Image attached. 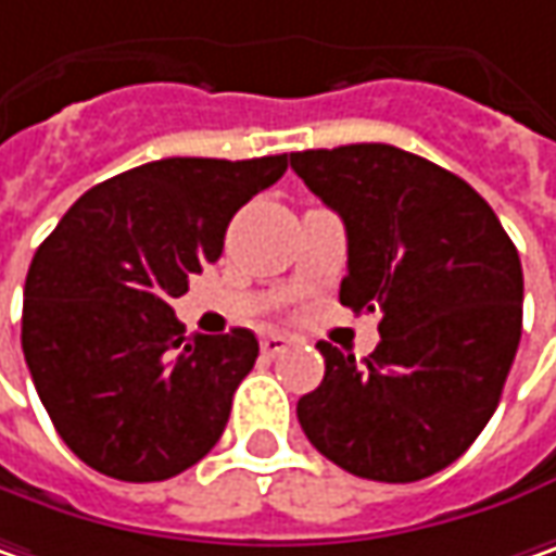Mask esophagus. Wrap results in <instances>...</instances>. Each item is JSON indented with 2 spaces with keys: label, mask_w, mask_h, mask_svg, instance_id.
Masks as SVG:
<instances>
[{
  "label": "esophagus",
  "mask_w": 556,
  "mask_h": 556,
  "mask_svg": "<svg viewBox=\"0 0 556 556\" xmlns=\"http://www.w3.org/2000/svg\"><path fill=\"white\" fill-rule=\"evenodd\" d=\"M286 345H289V339H286V336H279V332H267V336H261V354H264V357H277V354L286 351Z\"/></svg>",
  "instance_id": "34e87169"
}]
</instances>
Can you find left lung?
<instances>
[{
    "label": "left lung",
    "mask_w": 556,
    "mask_h": 556,
    "mask_svg": "<svg viewBox=\"0 0 556 556\" xmlns=\"http://www.w3.org/2000/svg\"><path fill=\"white\" fill-rule=\"evenodd\" d=\"M349 236L339 302L379 311L364 361L320 342L324 382L299 401L311 445L376 482L445 470L492 420L522 332L517 245L470 182L386 142L289 155Z\"/></svg>",
    "instance_id": "left-lung-1"
}]
</instances>
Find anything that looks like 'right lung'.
<instances>
[{"label":"right lung","instance_id":"1","mask_svg":"<svg viewBox=\"0 0 556 556\" xmlns=\"http://www.w3.org/2000/svg\"><path fill=\"white\" fill-rule=\"evenodd\" d=\"M286 167L289 155L161 157L92 186L39 245L21 349L49 420L86 467L161 482L217 445L257 339H186L170 304L220 257L232 214Z\"/></svg>","mask_w":556,"mask_h":556}]
</instances>
